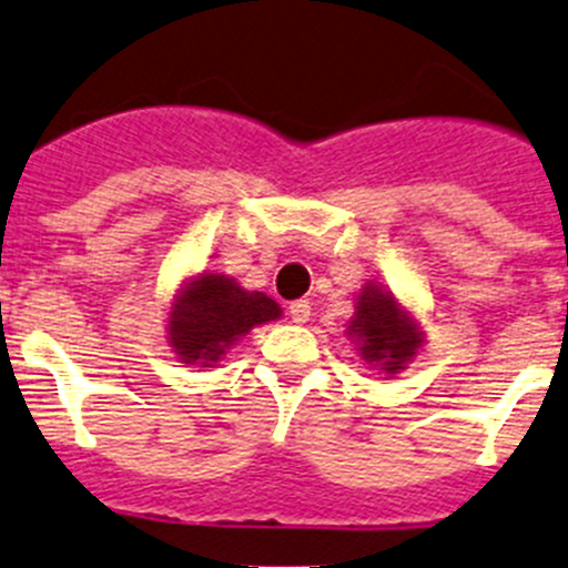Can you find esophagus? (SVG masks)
Masks as SVG:
<instances>
[{
    "label": "esophagus",
    "mask_w": 568,
    "mask_h": 568,
    "mask_svg": "<svg viewBox=\"0 0 568 568\" xmlns=\"http://www.w3.org/2000/svg\"><path fill=\"white\" fill-rule=\"evenodd\" d=\"M308 314H312V306H308V301H292L290 303V317L292 323L303 325L308 320Z\"/></svg>",
    "instance_id": "obj_1"
}]
</instances>
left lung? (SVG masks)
<instances>
[{
	"label": "left lung",
	"mask_w": 568,
	"mask_h": 568,
	"mask_svg": "<svg viewBox=\"0 0 568 568\" xmlns=\"http://www.w3.org/2000/svg\"><path fill=\"white\" fill-rule=\"evenodd\" d=\"M347 334L358 342L364 362L375 364L386 373H397L417 353L419 336L414 320L397 306L395 297L381 286L367 284L358 292L356 317L347 325Z\"/></svg>",
	"instance_id": "1"
}]
</instances>
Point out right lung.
Instances as JSON below:
<instances>
[{"instance_id": "add662e5", "label": "right lung", "mask_w": 568, "mask_h": 568, "mask_svg": "<svg viewBox=\"0 0 568 568\" xmlns=\"http://www.w3.org/2000/svg\"><path fill=\"white\" fill-rule=\"evenodd\" d=\"M278 303L262 292H245L234 278L221 273H201L184 286L173 303L171 347L184 364L210 367L226 353L232 342L248 334L254 325L276 320Z\"/></svg>"}]
</instances>
